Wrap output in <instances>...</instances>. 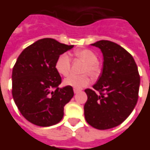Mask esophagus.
Segmentation results:
<instances>
[{
	"label": "esophagus",
	"instance_id": "34e87169",
	"mask_svg": "<svg viewBox=\"0 0 150 150\" xmlns=\"http://www.w3.org/2000/svg\"><path fill=\"white\" fill-rule=\"evenodd\" d=\"M80 91V90H78V89H74V93L75 94H77V93H79V92Z\"/></svg>",
	"mask_w": 150,
	"mask_h": 150
}]
</instances>
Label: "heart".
<instances>
[{
    "label": "heart",
    "mask_w": 150,
    "mask_h": 150,
    "mask_svg": "<svg viewBox=\"0 0 150 150\" xmlns=\"http://www.w3.org/2000/svg\"><path fill=\"white\" fill-rule=\"evenodd\" d=\"M75 58L81 59L86 63L83 71L85 73H89L92 77L96 78L102 72V67L98 62V56L95 52L89 49H82L76 51L74 54ZM55 69L62 75L66 76L71 69V59L67 54L59 55L55 62ZM91 78L87 74L77 75L71 74L68 75L64 81V85L71 86L75 89H81L89 85Z\"/></svg>",
    "instance_id": "obj_1"
}]
</instances>
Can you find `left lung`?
Segmentation results:
<instances>
[{
  "label": "left lung",
  "mask_w": 150,
  "mask_h": 150,
  "mask_svg": "<svg viewBox=\"0 0 150 150\" xmlns=\"http://www.w3.org/2000/svg\"><path fill=\"white\" fill-rule=\"evenodd\" d=\"M103 54V70L93 89L85 90L86 122L98 129L120 125L137 104L140 75L133 56L116 43L100 40L93 44Z\"/></svg>",
  "instance_id": "obj_1"
}]
</instances>
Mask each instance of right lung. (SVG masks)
<instances>
[{
  "label": "right lung",
  "mask_w": 150,
  "mask_h": 150,
  "mask_svg": "<svg viewBox=\"0 0 150 150\" xmlns=\"http://www.w3.org/2000/svg\"><path fill=\"white\" fill-rule=\"evenodd\" d=\"M72 47L44 38L19 55L12 74V94L21 114L29 122L50 126L62 120L64 106L74 96V91L71 86L59 87L62 79L55 62Z\"/></svg>",
  "instance_id": "add662e5"
}]
</instances>
